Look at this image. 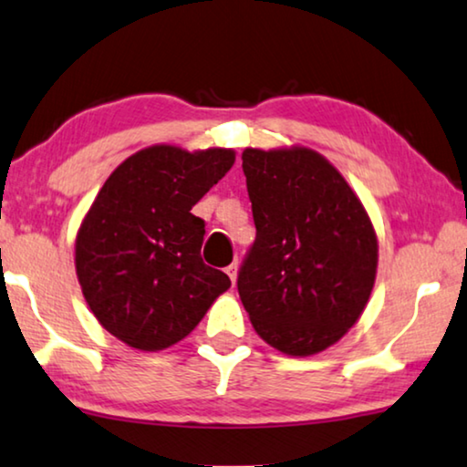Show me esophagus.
Returning a JSON list of instances; mask_svg holds the SVG:
<instances>
[{
    "instance_id": "obj_1",
    "label": "esophagus",
    "mask_w": 467,
    "mask_h": 467,
    "mask_svg": "<svg viewBox=\"0 0 467 467\" xmlns=\"http://www.w3.org/2000/svg\"><path fill=\"white\" fill-rule=\"evenodd\" d=\"M236 271H239V266H236V262H233L231 266H226V273H228V277H231L233 285L236 284Z\"/></svg>"
}]
</instances>
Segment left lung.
Wrapping results in <instances>:
<instances>
[{
	"instance_id": "obj_1",
	"label": "left lung",
	"mask_w": 467,
	"mask_h": 467,
	"mask_svg": "<svg viewBox=\"0 0 467 467\" xmlns=\"http://www.w3.org/2000/svg\"><path fill=\"white\" fill-rule=\"evenodd\" d=\"M255 241L236 277L255 332L311 356L356 324L377 275V236L345 177L306 148L243 152Z\"/></svg>"
}]
</instances>
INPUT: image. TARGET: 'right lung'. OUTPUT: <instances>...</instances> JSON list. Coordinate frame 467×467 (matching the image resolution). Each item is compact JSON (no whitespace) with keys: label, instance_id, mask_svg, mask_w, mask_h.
<instances>
[{"label":"right lung","instance_id":"add662e5","mask_svg":"<svg viewBox=\"0 0 467 467\" xmlns=\"http://www.w3.org/2000/svg\"><path fill=\"white\" fill-rule=\"evenodd\" d=\"M233 150H141L108 177L76 239V271L99 324L159 351L188 337L231 287L201 258L205 220L190 213L233 167Z\"/></svg>","mask_w":467,"mask_h":467}]
</instances>
